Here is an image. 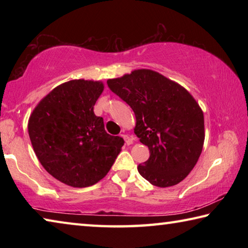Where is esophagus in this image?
I'll list each match as a JSON object with an SVG mask.
<instances>
[{
	"instance_id": "esophagus-1",
	"label": "esophagus",
	"mask_w": 248,
	"mask_h": 248,
	"mask_svg": "<svg viewBox=\"0 0 248 248\" xmlns=\"http://www.w3.org/2000/svg\"><path fill=\"white\" fill-rule=\"evenodd\" d=\"M123 138L124 139V141H125V144H128V145H130V144H132L133 143V141H134V138L133 137H130L129 134H123Z\"/></svg>"
}]
</instances>
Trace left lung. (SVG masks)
<instances>
[{
	"mask_svg": "<svg viewBox=\"0 0 248 248\" xmlns=\"http://www.w3.org/2000/svg\"><path fill=\"white\" fill-rule=\"evenodd\" d=\"M107 84L132 108L134 133L150 150L148 161L138 166L142 177L157 187L174 186L186 178L204 141L203 112L189 92L146 69L108 79Z\"/></svg>",
	"mask_w": 248,
	"mask_h": 248,
	"instance_id": "8db88e82",
	"label": "left lung"
}]
</instances>
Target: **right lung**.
<instances>
[{
	"instance_id": "1",
	"label": "right lung",
	"mask_w": 248,
	"mask_h": 248,
	"mask_svg": "<svg viewBox=\"0 0 248 248\" xmlns=\"http://www.w3.org/2000/svg\"><path fill=\"white\" fill-rule=\"evenodd\" d=\"M102 82L73 79L40 100L28 121V133L40 164L61 183L89 187L107 175L124 141L105 131L94 105Z\"/></svg>"
}]
</instances>
